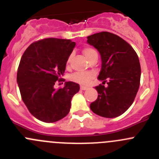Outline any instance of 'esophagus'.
<instances>
[{
    "label": "esophagus",
    "mask_w": 159,
    "mask_h": 159,
    "mask_svg": "<svg viewBox=\"0 0 159 159\" xmlns=\"http://www.w3.org/2000/svg\"><path fill=\"white\" fill-rule=\"evenodd\" d=\"M80 89H81V90H83V91H84V90H87L89 88L86 87V86H81L80 87Z\"/></svg>",
    "instance_id": "obj_1"
}]
</instances>
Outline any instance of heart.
Listing matches in <instances>:
<instances>
[{"label":"heart","mask_w":159,"mask_h":159,"mask_svg":"<svg viewBox=\"0 0 159 159\" xmlns=\"http://www.w3.org/2000/svg\"><path fill=\"white\" fill-rule=\"evenodd\" d=\"M83 53H84V56L87 57L88 59L90 57L93 55L94 54H97L95 50L93 48H85L84 50H83ZM70 57H68V63L70 61ZM93 75L91 73H77L73 74L70 77V79L71 80L74 82H77L78 84H86L88 82L90 81V80L92 78Z\"/></svg>","instance_id":"1"}]
</instances>
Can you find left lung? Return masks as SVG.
I'll return each mask as SVG.
<instances>
[{"label":"left lung","mask_w":159,"mask_h":159,"mask_svg":"<svg viewBox=\"0 0 159 159\" xmlns=\"http://www.w3.org/2000/svg\"><path fill=\"white\" fill-rule=\"evenodd\" d=\"M88 44L98 50L102 68L98 79L102 84L95 87L98 98L90 108L98 115L116 118L132 105L139 89L141 66L137 54L119 36L103 31L88 37Z\"/></svg>","instance_id":"obj_1"}]
</instances>
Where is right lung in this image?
<instances>
[{"label": "right lung", "instance_id": "right-lung-1", "mask_svg": "<svg viewBox=\"0 0 159 159\" xmlns=\"http://www.w3.org/2000/svg\"><path fill=\"white\" fill-rule=\"evenodd\" d=\"M70 40L46 38L32 43L22 55L17 82L24 103L33 116L46 123L65 118L79 84L66 81L55 89L56 81H63L66 64L75 47Z\"/></svg>", "mask_w": 159, "mask_h": 159}]
</instances>
